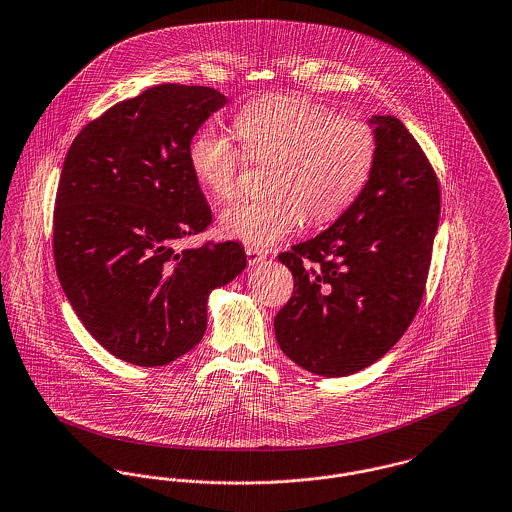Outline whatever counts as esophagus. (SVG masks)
<instances>
[{
    "label": "esophagus",
    "instance_id": "34e87169",
    "mask_svg": "<svg viewBox=\"0 0 512 512\" xmlns=\"http://www.w3.org/2000/svg\"><path fill=\"white\" fill-rule=\"evenodd\" d=\"M245 255H247L249 265H257V263L267 259V251L259 249V247H253V245H245Z\"/></svg>",
    "mask_w": 512,
    "mask_h": 512
}]
</instances>
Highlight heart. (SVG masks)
Returning a JSON list of instances; mask_svg holds the SVG:
<instances>
[{
  "mask_svg": "<svg viewBox=\"0 0 512 512\" xmlns=\"http://www.w3.org/2000/svg\"><path fill=\"white\" fill-rule=\"evenodd\" d=\"M243 151L232 139L201 129L189 145V166L214 201L240 195L249 160L274 164L267 201H245L220 214L226 238L269 245L296 232L305 216L327 224L348 211L377 160L371 125L305 98L274 94L249 102L234 120Z\"/></svg>",
  "mask_w": 512,
  "mask_h": 512,
  "instance_id": "obj_1",
  "label": "heart"
}]
</instances>
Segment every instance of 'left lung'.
Instances as JSON below:
<instances>
[{
    "instance_id": "8db88e82",
    "label": "left lung",
    "mask_w": 512,
    "mask_h": 512,
    "mask_svg": "<svg viewBox=\"0 0 512 512\" xmlns=\"http://www.w3.org/2000/svg\"><path fill=\"white\" fill-rule=\"evenodd\" d=\"M377 160L356 203L323 234L282 251L294 292L274 317L300 367L344 377L383 358L414 321L439 226L441 187L420 143L375 116Z\"/></svg>"
}]
</instances>
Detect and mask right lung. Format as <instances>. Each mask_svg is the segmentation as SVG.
<instances>
[{
	"label": "right lung",
	"mask_w": 512,
	"mask_h": 512,
	"mask_svg": "<svg viewBox=\"0 0 512 512\" xmlns=\"http://www.w3.org/2000/svg\"><path fill=\"white\" fill-rule=\"evenodd\" d=\"M226 100L211 87H151L87 123L65 154L54 209L61 288L85 329L133 365L193 350L209 294L247 265L238 241L178 251L211 226L189 145Z\"/></svg>",
	"instance_id": "right-lung-1"
}]
</instances>
